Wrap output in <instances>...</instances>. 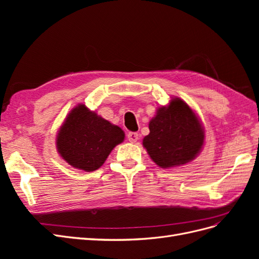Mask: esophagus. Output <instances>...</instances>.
Listing matches in <instances>:
<instances>
[{"instance_id": "1", "label": "esophagus", "mask_w": 259, "mask_h": 259, "mask_svg": "<svg viewBox=\"0 0 259 259\" xmlns=\"http://www.w3.org/2000/svg\"><path fill=\"white\" fill-rule=\"evenodd\" d=\"M127 139L131 143H136L138 140V134L135 132H130L127 134Z\"/></svg>"}]
</instances>
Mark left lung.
<instances>
[{
  "label": "left lung",
  "instance_id": "obj_1",
  "mask_svg": "<svg viewBox=\"0 0 259 259\" xmlns=\"http://www.w3.org/2000/svg\"><path fill=\"white\" fill-rule=\"evenodd\" d=\"M149 130L143 145L152 161L162 168L192 161L204 144V128L199 117L177 97L167 107L158 109L149 122Z\"/></svg>",
  "mask_w": 259,
  "mask_h": 259
}]
</instances>
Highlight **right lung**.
Returning <instances> with one entry per match:
<instances>
[{"instance_id": "add662e5", "label": "right lung", "mask_w": 259, "mask_h": 259, "mask_svg": "<svg viewBox=\"0 0 259 259\" xmlns=\"http://www.w3.org/2000/svg\"><path fill=\"white\" fill-rule=\"evenodd\" d=\"M124 132L85 105L73 108L58 131L60 156L70 165L93 171L99 168L112 149L124 140Z\"/></svg>"}]
</instances>
